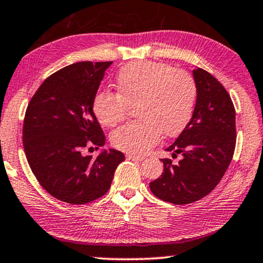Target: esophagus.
Listing matches in <instances>:
<instances>
[{
    "instance_id": "34e87169",
    "label": "esophagus",
    "mask_w": 263,
    "mask_h": 263,
    "mask_svg": "<svg viewBox=\"0 0 263 263\" xmlns=\"http://www.w3.org/2000/svg\"><path fill=\"white\" fill-rule=\"evenodd\" d=\"M128 160H137V162H142V160H144V157L142 156H138V154H134V153H128L127 156H126Z\"/></svg>"
}]
</instances>
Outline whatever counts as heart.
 Listing matches in <instances>:
<instances>
[{"label":"heart","instance_id":"heart-1","mask_svg":"<svg viewBox=\"0 0 263 263\" xmlns=\"http://www.w3.org/2000/svg\"><path fill=\"white\" fill-rule=\"evenodd\" d=\"M118 94L101 91L94 97L93 111L103 125H118L136 106L137 121L116 129L111 142L119 149L143 153L162 137L178 136L194 115L197 85L191 74L172 65L134 61L119 69Z\"/></svg>","mask_w":263,"mask_h":263}]
</instances>
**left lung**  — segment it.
Segmentation results:
<instances>
[{"instance_id": "1", "label": "left lung", "mask_w": 263, "mask_h": 263, "mask_svg": "<svg viewBox=\"0 0 263 263\" xmlns=\"http://www.w3.org/2000/svg\"><path fill=\"white\" fill-rule=\"evenodd\" d=\"M197 100L192 119L165 151L182 154L178 164L163 159L164 173L149 183L160 200L187 204L218 185L235 149V109L226 88L202 68L192 71Z\"/></svg>"}]
</instances>
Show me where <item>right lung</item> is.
<instances>
[{"label": "right lung", "instance_id": "1", "mask_svg": "<svg viewBox=\"0 0 263 263\" xmlns=\"http://www.w3.org/2000/svg\"><path fill=\"white\" fill-rule=\"evenodd\" d=\"M110 62H77L47 77L29 101L23 125L27 160L40 185L58 200L84 204L105 195L120 151L84 156L90 144L103 147L105 136L93 111V100Z\"/></svg>", "mask_w": 263, "mask_h": 263}]
</instances>
